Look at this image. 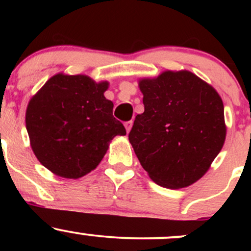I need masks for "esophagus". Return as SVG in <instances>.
<instances>
[{"label":"esophagus","instance_id":"obj_1","mask_svg":"<svg viewBox=\"0 0 251 251\" xmlns=\"http://www.w3.org/2000/svg\"><path fill=\"white\" fill-rule=\"evenodd\" d=\"M132 125H133V122H132V120H129V122H126L125 123V127H126V131H127V133H128L129 131H131Z\"/></svg>","mask_w":251,"mask_h":251}]
</instances>
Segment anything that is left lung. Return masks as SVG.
Returning a JSON list of instances; mask_svg holds the SVG:
<instances>
[{"label":"left lung","mask_w":251,"mask_h":251,"mask_svg":"<svg viewBox=\"0 0 251 251\" xmlns=\"http://www.w3.org/2000/svg\"><path fill=\"white\" fill-rule=\"evenodd\" d=\"M144 113L128 140L158 185L180 189L205 175L226 140L224 106L216 89L189 71L142 79Z\"/></svg>","instance_id":"left-lung-1"}]
</instances>
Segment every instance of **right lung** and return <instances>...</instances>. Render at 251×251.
I'll use <instances>...</instances> for the list:
<instances>
[{"label":"right lung","mask_w":251,"mask_h":251,"mask_svg":"<svg viewBox=\"0 0 251 251\" xmlns=\"http://www.w3.org/2000/svg\"><path fill=\"white\" fill-rule=\"evenodd\" d=\"M107 88V81L59 73L31 98L25 127L45 168L76 179L99 165L116 135L126 134L113 117V102L103 96Z\"/></svg>","instance_id":"obj_1"}]
</instances>
